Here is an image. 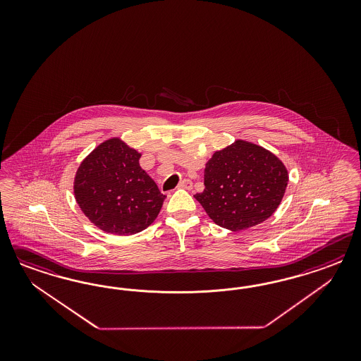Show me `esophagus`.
I'll return each instance as SVG.
<instances>
[{
	"label": "esophagus",
	"instance_id": "esophagus-1",
	"mask_svg": "<svg viewBox=\"0 0 361 361\" xmlns=\"http://www.w3.org/2000/svg\"><path fill=\"white\" fill-rule=\"evenodd\" d=\"M178 188H183V189H192L193 188V183L190 181V180H188V178H184L183 181H180V184H178Z\"/></svg>",
	"mask_w": 361,
	"mask_h": 361
}]
</instances>
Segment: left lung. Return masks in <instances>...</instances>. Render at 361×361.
<instances>
[{"label":"left lung","instance_id":"1","mask_svg":"<svg viewBox=\"0 0 361 361\" xmlns=\"http://www.w3.org/2000/svg\"><path fill=\"white\" fill-rule=\"evenodd\" d=\"M287 183V169L274 153L237 140L212 156L205 189L195 198L219 226L240 231L273 216Z\"/></svg>","mask_w":361,"mask_h":361}]
</instances>
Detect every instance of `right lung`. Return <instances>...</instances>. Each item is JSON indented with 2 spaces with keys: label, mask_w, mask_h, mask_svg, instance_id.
Masks as SVG:
<instances>
[{
  "label": "right lung",
  "mask_w": 361,
  "mask_h": 361,
  "mask_svg": "<svg viewBox=\"0 0 361 361\" xmlns=\"http://www.w3.org/2000/svg\"><path fill=\"white\" fill-rule=\"evenodd\" d=\"M140 153L121 139L102 142L78 168L74 195L99 229L131 235L157 217L165 197L139 164Z\"/></svg>",
  "instance_id": "obj_1"
}]
</instances>
